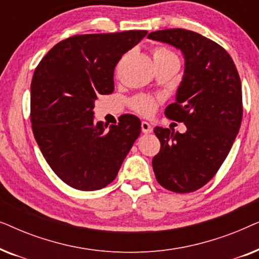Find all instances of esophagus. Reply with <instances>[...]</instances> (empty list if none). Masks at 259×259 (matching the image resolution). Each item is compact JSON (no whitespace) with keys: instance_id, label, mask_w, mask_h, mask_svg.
<instances>
[{"instance_id":"obj_1","label":"esophagus","mask_w":259,"mask_h":259,"mask_svg":"<svg viewBox=\"0 0 259 259\" xmlns=\"http://www.w3.org/2000/svg\"><path fill=\"white\" fill-rule=\"evenodd\" d=\"M141 131H143V133H152L153 127H152L151 123H148L147 121H143L141 122Z\"/></svg>"}]
</instances>
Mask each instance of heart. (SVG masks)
Listing matches in <instances>:
<instances>
[{"mask_svg":"<svg viewBox=\"0 0 259 259\" xmlns=\"http://www.w3.org/2000/svg\"><path fill=\"white\" fill-rule=\"evenodd\" d=\"M152 56H153V60H160V59H166V58H173L178 59L175 53L168 51L167 48L164 47H155L152 49ZM158 105V100L153 97H150V95H138V97L133 98L132 101H131V106L134 111L139 113V114L143 115H151L152 113L155 111Z\"/></svg>","mask_w":259,"mask_h":259,"instance_id":"heart-1","label":"heart"}]
</instances>
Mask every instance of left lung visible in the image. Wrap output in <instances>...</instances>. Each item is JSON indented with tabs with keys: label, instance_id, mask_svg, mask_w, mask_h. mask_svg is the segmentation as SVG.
Instances as JSON below:
<instances>
[{
	"label": "left lung",
	"instance_id": "left-lung-1",
	"mask_svg": "<svg viewBox=\"0 0 259 259\" xmlns=\"http://www.w3.org/2000/svg\"><path fill=\"white\" fill-rule=\"evenodd\" d=\"M148 38L182 51L185 70L165 115L184 122L185 133L155 127L160 151L152 160L158 183L189 193L213 178L231 150L243 118L242 84L235 62L214 41L180 29L157 30Z\"/></svg>",
	"mask_w": 259,
	"mask_h": 259
}]
</instances>
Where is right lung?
I'll use <instances>...</instances> for the list:
<instances>
[{"mask_svg": "<svg viewBox=\"0 0 259 259\" xmlns=\"http://www.w3.org/2000/svg\"><path fill=\"white\" fill-rule=\"evenodd\" d=\"M146 30L74 35L55 45L35 69L30 120L35 140L55 175L70 187L95 191L111 184L141 132L123 114L118 125L94 120V101L114 91V68Z\"/></svg>", "mask_w": 259, "mask_h": 259, "instance_id": "1", "label": "right lung"}]
</instances>
